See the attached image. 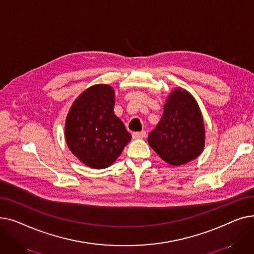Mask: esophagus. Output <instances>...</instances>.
<instances>
[{"mask_svg":"<svg viewBox=\"0 0 254 254\" xmlns=\"http://www.w3.org/2000/svg\"><path fill=\"white\" fill-rule=\"evenodd\" d=\"M131 136H132V138H134V139H143L146 136V131L145 130L135 131V132H132Z\"/></svg>","mask_w":254,"mask_h":254,"instance_id":"obj_1","label":"esophagus"}]
</instances>
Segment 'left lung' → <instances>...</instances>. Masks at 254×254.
I'll list each match as a JSON object with an SVG mask.
<instances>
[{
    "instance_id": "1",
    "label": "left lung",
    "mask_w": 254,
    "mask_h": 254,
    "mask_svg": "<svg viewBox=\"0 0 254 254\" xmlns=\"http://www.w3.org/2000/svg\"><path fill=\"white\" fill-rule=\"evenodd\" d=\"M148 143L159 157L173 166L189 163L201 154L205 145L203 117L190 92L181 88L171 92Z\"/></svg>"
}]
</instances>
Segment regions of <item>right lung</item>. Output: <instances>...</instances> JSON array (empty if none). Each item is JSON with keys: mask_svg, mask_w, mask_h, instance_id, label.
<instances>
[{"mask_svg": "<svg viewBox=\"0 0 254 254\" xmlns=\"http://www.w3.org/2000/svg\"><path fill=\"white\" fill-rule=\"evenodd\" d=\"M114 100L111 86L93 85L78 97L66 116V144L75 156L93 169L112 165L131 138L114 114Z\"/></svg>", "mask_w": 254, "mask_h": 254, "instance_id": "right-lung-1", "label": "right lung"}]
</instances>
